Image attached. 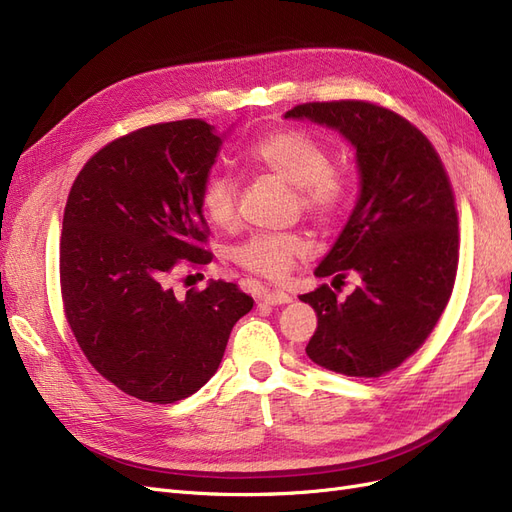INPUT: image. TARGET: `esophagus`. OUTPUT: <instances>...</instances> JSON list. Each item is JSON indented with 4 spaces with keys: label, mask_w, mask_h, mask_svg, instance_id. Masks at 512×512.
Returning <instances> with one entry per match:
<instances>
[{
    "label": "esophagus",
    "mask_w": 512,
    "mask_h": 512,
    "mask_svg": "<svg viewBox=\"0 0 512 512\" xmlns=\"http://www.w3.org/2000/svg\"><path fill=\"white\" fill-rule=\"evenodd\" d=\"M254 297H256V301L269 303V305H284V303L292 301V297H290L288 292H284V290H269L265 286H254Z\"/></svg>",
    "instance_id": "obj_1"
}]
</instances>
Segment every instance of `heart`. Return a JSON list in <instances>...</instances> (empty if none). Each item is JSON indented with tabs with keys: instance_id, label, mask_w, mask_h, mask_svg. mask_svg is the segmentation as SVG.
Instances as JSON below:
<instances>
[{
	"instance_id": "1",
	"label": "heart",
	"mask_w": 512,
	"mask_h": 512,
	"mask_svg": "<svg viewBox=\"0 0 512 512\" xmlns=\"http://www.w3.org/2000/svg\"><path fill=\"white\" fill-rule=\"evenodd\" d=\"M243 160L290 183L301 211L318 222L335 220L350 198V175L331 164L327 145L303 130L277 128L260 134L245 147ZM237 196V181L213 170L200 188V209L215 228L232 230L239 224ZM309 250V241L299 232H258L232 250V260L254 275L280 280Z\"/></svg>"
}]
</instances>
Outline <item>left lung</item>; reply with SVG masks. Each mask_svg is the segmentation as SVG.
<instances>
[{
    "instance_id": "1",
    "label": "left lung",
    "mask_w": 512,
    "mask_h": 512,
    "mask_svg": "<svg viewBox=\"0 0 512 512\" xmlns=\"http://www.w3.org/2000/svg\"><path fill=\"white\" fill-rule=\"evenodd\" d=\"M286 117L342 132L361 170L359 203L316 269L335 277V289L348 272L360 284L344 300L329 284L301 294L318 316L305 352L337 374L380 378L425 344L451 299L459 265L451 179L429 138L382 104L305 102Z\"/></svg>"
}]
</instances>
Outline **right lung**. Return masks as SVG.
<instances>
[{"instance_id":"obj_1","label":"right lung","mask_w":512,"mask_h":512,"mask_svg":"<svg viewBox=\"0 0 512 512\" xmlns=\"http://www.w3.org/2000/svg\"><path fill=\"white\" fill-rule=\"evenodd\" d=\"M220 145L203 119L153 123L96 151L68 194L59 241L68 327L102 378L149 404L196 393L254 307L224 280L183 299L170 286L179 265L213 258L200 188Z\"/></svg>"}]
</instances>
